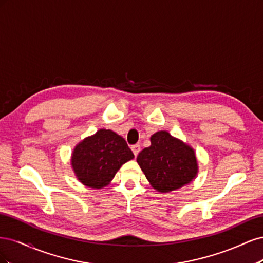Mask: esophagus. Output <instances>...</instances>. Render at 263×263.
Here are the masks:
<instances>
[{
  "instance_id": "34e87169",
  "label": "esophagus",
  "mask_w": 263,
  "mask_h": 263,
  "mask_svg": "<svg viewBox=\"0 0 263 263\" xmlns=\"http://www.w3.org/2000/svg\"><path fill=\"white\" fill-rule=\"evenodd\" d=\"M132 150H133V153H134L135 157H137V155L139 154V151H140V145H139V144L133 145V146H132Z\"/></svg>"
}]
</instances>
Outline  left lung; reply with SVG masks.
<instances>
[{
    "mask_svg": "<svg viewBox=\"0 0 263 263\" xmlns=\"http://www.w3.org/2000/svg\"><path fill=\"white\" fill-rule=\"evenodd\" d=\"M150 140L151 146L140 151L137 162L154 189L168 193L195 178L197 162L192 148L163 130Z\"/></svg>",
    "mask_w": 263,
    "mask_h": 263,
    "instance_id": "left-lung-1",
    "label": "left lung"
}]
</instances>
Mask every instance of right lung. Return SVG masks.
Here are the masks:
<instances>
[{"instance_id":"add662e5","label":"right lung","mask_w":263,"mask_h":263,"mask_svg":"<svg viewBox=\"0 0 263 263\" xmlns=\"http://www.w3.org/2000/svg\"><path fill=\"white\" fill-rule=\"evenodd\" d=\"M133 158V151L123 137L109 129H100L76 147L71 162L83 184L101 189Z\"/></svg>"}]
</instances>
